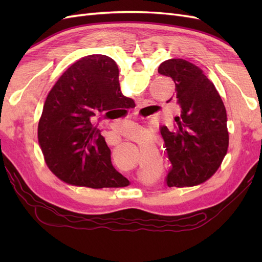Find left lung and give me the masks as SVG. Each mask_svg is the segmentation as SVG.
<instances>
[{
	"label": "left lung",
	"instance_id": "left-lung-1",
	"mask_svg": "<svg viewBox=\"0 0 262 262\" xmlns=\"http://www.w3.org/2000/svg\"><path fill=\"white\" fill-rule=\"evenodd\" d=\"M158 71L176 83L177 102L181 108L180 116L174 118L176 129H161L171 163L166 185H199L220 168L229 147L224 103L203 71L186 59H168Z\"/></svg>",
	"mask_w": 262,
	"mask_h": 262
}]
</instances>
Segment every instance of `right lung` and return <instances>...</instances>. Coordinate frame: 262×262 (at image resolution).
Listing matches in <instances>:
<instances>
[{
    "instance_id": "obj_1",
    "label": "right lung",
    "mask_w": 262,
    "mask_h": 262,
    "mask_svg": "<svg viewBox=\"0 0 262 262\" xmlns=\"http://www.w3.org/2000/svg\"><path fill=\"white\" fill-rule=\"evenodd\" d=\"M121 93L118 66L105 55H89L66 70L49 91L38 124V142L48 168L60 180L93 189L128 181L111 164L97 115L134 105ZM111 111L109 112L108 110Z\"/></svg>"
}]
</instances>
